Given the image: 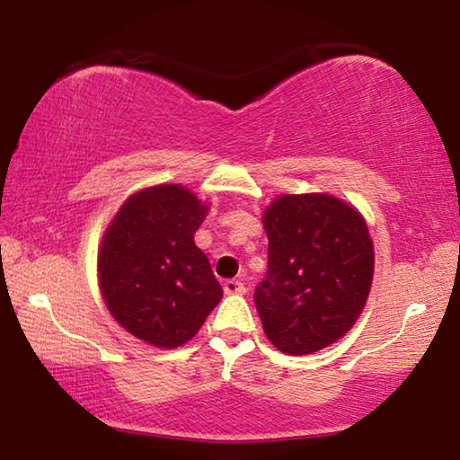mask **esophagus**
<instances>
[{
  "label": "esophagus",
  "instance_id": "34e87169",
  "mask_svg": "<svg viewBox=\"0 0 460 460\" xmlns=\"http://www.w3.org/2000/svg\"><path fill=\"white\" fill-rule=\"evenodd\" d=\"M223 290L225 294H245V286L243 282H239V279H227V282L223 284Z\"/></svg>",
  "mask_w": 460,
  "mask_h": 460
}]
</instances>
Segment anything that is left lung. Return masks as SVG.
<instances>
[{
    "instance_id": "obj_1",
    "label": "left lung",
    "mask_w": 460,
    "mask_h": 460,
    "mask_svg": "<svg viewBox=\"0 0 460 460\" xmlns=\"http://www.w3.org/2000/svg\"><path fill=\"white\" fill-rule=\"evenodd\" d=\"M268 274L255 288L263 332L286 355L332 345L363 313L373 243L355 207L331 194H284L263 213Z\"/></svg>"
}]
</instances>
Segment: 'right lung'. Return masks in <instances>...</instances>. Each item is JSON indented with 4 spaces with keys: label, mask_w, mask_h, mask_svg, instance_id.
Wrapping results in <instances>:
<instances>
[{
    "label": "right lung",
    "mask_w": 460,
    "mask_h": 460,
    "mask_svg": "<svg viewBox=\"0 0 460 460\" xmlns=\"http://www.w3.org/2000/svg\"><path fill=\"white\" fill-rule=\"evenodd\" d=\"M207 205L181 184L144 189L123 202L99 247V286L123 329L160 349L190 341L223 288L194 245Z\"/></svg>",
    "instance_id": "right-lung-1"
}]
</instances>
